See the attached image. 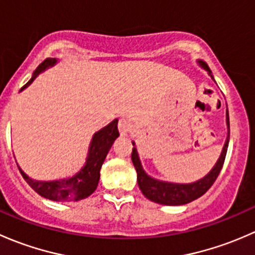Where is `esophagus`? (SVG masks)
Here are the masks:
<instances>
[{
    "label": "esophagus",
    "mask_w": 255,
    "mask_h": 255,
    "mask_svg": "<svg viewBox=\"0 0 255 255\" xmlns=\"http://www.w3.org/2000/svg\"><path fill=\"white\" fill-rule=\"evenodd\" d=\"M130 128H132V123L126 118H121L120 122H118V130H120L121 135H127Z\"/></svg>",
    "instance_id": "34e87169"
}]
</instances>
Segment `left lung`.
Wrapping results in <instances>:
<instances>
[{
    "mask_svg": "<svg viewBox=\"0 0 255 255\" xmlns=\"http://www.w3.org/2000/svg\"><path fill=\"white\" fill-rule=\"evenodd\" d=\"M197 63L200 64L201 68H204L205 70L207 71L208 75L211 76V79L215 80L206 63H204V61L201 60H199ZM226 123H227L228 129L227 138H226L225 145H223L220 158L216 161L215 166L211 169L210 173H208L207 175H205L202 179L197 180V181L190 182V184H177V182L163 181V180H158L149 176L148 174L144 171L142 163H140L139 155H138L137 148H135V143L132 142V161L135 170H137L138 186H139L140 191H142L144 196L148 200H150V201L155 202V204L166 205V206H180V205H186L189 204V202L201 197L202 195L212 186L213 182L216 181L221 169H222L223 163H225L228 142H230V116H228V109L226 110Z\"/></svg>",
    "mask_w": 255,
    "mask_h": 255,
    "instance_id": "left-lung-1",
    "label": "left lung"
}]
</instances>
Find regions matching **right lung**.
Returning <instances> with one entry per match:
<instances>
[{
	"instance_id": "obj_1",
	"label": "right lung",
	"mask_w": 255,
	"mask_h": 255,
	"mask_svg": "<svg viewBox=\"0 0 255 255\" xmlns=\"http://www.w3.org/2000/svg\"><path fill=\"white\" fill-rule=\"evenodd\" d=\"M58 63L56 58H48L35 69L32 78L29 81L20 89L23 91L27 89L35 78L40 73L45 71L47 69L51 68ZM118 120H113L111 123L104 127L102 129L97 130L90 142L89 151H87L86 161L84 166L75 174V175L66 177V179L50 180V181H40V180H34L29 177L19 165L17 164L23 179L28 182L30 187L34 190L37 194L43 196L44 199L51 200V201L58 202H68V201H79L89 197L92 192L96 190L100 180V170L111 149L113 142L116 138H118L120 132H118Z\"/></svg>"
}]
</instances>
